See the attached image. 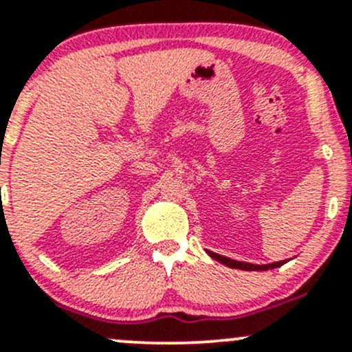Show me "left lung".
<instances>
[{"label": "left lung", "instance_id": "left-lung-1", "mask_svg": "<svg viewBox=\"0 0 352 352\" xmlns=\"http://www.w3.org/2000/svg\"><path fill=\"white\" fill-rule=\"evenodd\" d=\"M208 253H210L211 258L218 260V262L223 263V265H226L230 268H240V270H270V268H277L287 262V260H282V262L268 263V265H253V263H247V262H236V260L228 258V256H221V255H218V253H213V252H208Z\"/></svg>", "mask_w": 352, "mask_h": 352}]
</instances>
